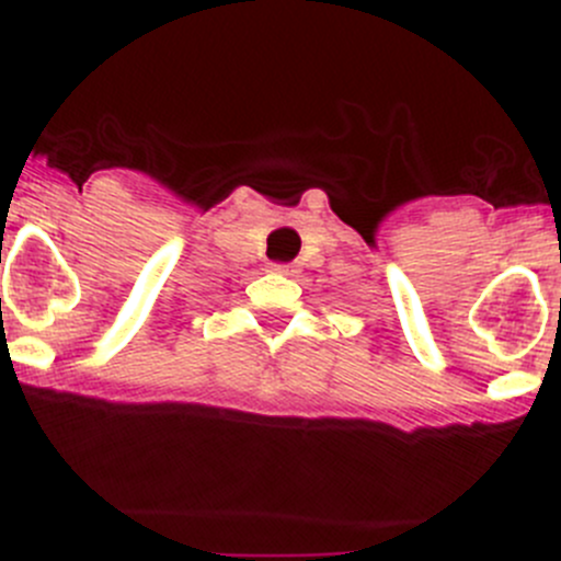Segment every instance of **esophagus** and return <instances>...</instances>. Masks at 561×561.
<instances>
[{
    "mask_svg": "<svg viewBox=\"0 0 561 561\" xmlns=\"http://www.w3.org/2000/svg\"><path fill=\"white\" fill-rule=\"evenodd\" d=\"M268 268L274 271V274H282V276H293V274H296V265H290V263H271Z\"/></svg>",
    "mask_w": 561,
    "mask_h": 561,
    "instance_id": "esophagus-1",
    "label": "esophagus"
}]
</instances>
